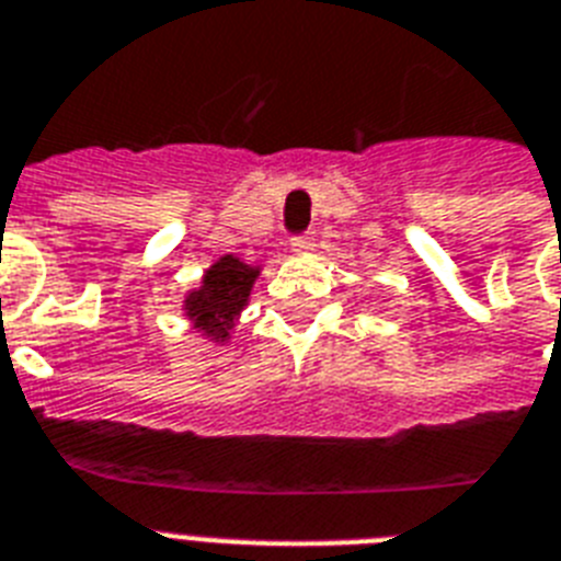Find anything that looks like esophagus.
Returning <instances> with one entry per match:
<instances>
[{
    "label": "esophagus",
    "mask_w": 561,
    "mask_h": 561,
    "mask_svg": "<svg viewBox=\"0 0 561 561\" xmlns=\"http://www.w3.org/2000/svg\"><path fill=\"white\" fill-rule=\"evenodd\" d=\"M289 252L291 254L312 252V238H309V234H298V238H291L289 240Z\"/></svg>",
    "instance_id": "esophagus-1"
}]
</instances>
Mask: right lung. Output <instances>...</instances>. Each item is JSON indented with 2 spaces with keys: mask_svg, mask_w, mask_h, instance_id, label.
<instances>
[{
  "mask_svg": "<svg viewBox=\"0 0 561 561\" xmlns=\"http://www.w3.org/2000/svg\"><path fill=\"white\" fill-rule=\"evenodd\" d=\"M257 275L261 266L240 261L238 254H220L203 272L201 284L188 289L183 298V314L192 323V330L208 337L211 344H229L240 312L249 307Z\"/></svg>",
  "mask_w": 561,
  "mask_h": 561,
  "instance_id": "right-lung-1",
  "label": "right lung"
}]
</instances>
